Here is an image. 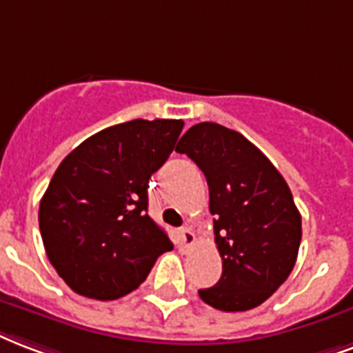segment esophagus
Wrapping results in <instances>:
<instances>
[{
	"label": "esophagus",
	"mask_w": 353,
	"mask_h": 353,
	"mask_svg": "<svg viewBox=\"0 0 353 353\" xmlns=\"http://www.w3.org/2000/svg\"><path fill=\"white\" fill-rule=\"evenodd\" d=\"M195 243V234H193L190 229H182L179 232V238H176V245H179L180 251H188Z\"/></svg>",
	"instance_id": "1"
}]
</instances>
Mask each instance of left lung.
Returning a JSON list of instances; mask_svg holds the SVG:
<instances>
[{
	"instance_id": "left-lung-1",
	"label": "left lung",
	"mask_w": 353,
	"mask_h": 353,
	"mask_svg": "<svg viewBox=\"0 0 353 353\" xmlns=\"http://www.w3.org/2000/svg\"><path fill=\"white\" fill-rule=\"evenodd\" d=\"M205 173L223 274L201 299L225 312L264 303L287 281L298 259L301 216L290 188L242 134L199 123L176 145Z\"/></svg>"
}]
</instances>
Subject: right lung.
<instances>
[{
    "label": "right lung",
    "instance_id": "add662e5",
    "mask_svg": "<svg viewBox=\"0 0 353 353\" xmlns=\"http://www.w3.org/2000/svg\"><path fill=\"white\" fill-rule=\"evenodd\" d=\"M182 126L176 119L115 124L61 161L41 199L39 227L52 266L76 294L123 298L173 249L147 214V190Z\"/></svg>",
    "mask_w": 353,
    "mask_h": 353
}]
</instances>
